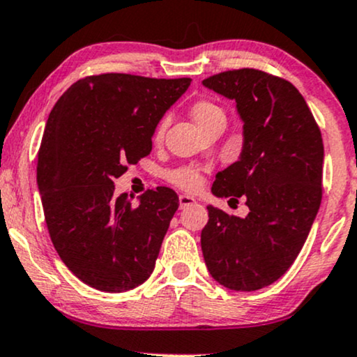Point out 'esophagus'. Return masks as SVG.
Returning a JSON list of instances; mask_svg holds the SVG:
<instances>
[{
    "mask_svg": "<svg viewBox=\"0 0 357 357\" xmlns=\"http://www.w3.org/2000/svg\"><path fill=\"white\" fill-rule=\"evenodd\" d=\"M178 204H180V208H187V206L195 205L197 202H195V199H193V197H190V195H180V197H178Z\"/></svg>",
    "mask_w": 357,
    "mask_h": 357,
    "instance_id": "1",
    "label": "esophagus"
}]
</instances>
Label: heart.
Listing matches in <instances>:
<instances>
[{
	"label": "heart",
	"mask_w": 357,
	"mask_h": 357,
	"mask_svg": "<svg viewBox=\"0 0 357 357\" xmlns=\"http://www.w3.org/2000/svg\"><path fill=\"white\" fill-rule=\"evenodd\" d=\"M192 119L195 121V124L200 127V129H205L206 126L212 124L215 121H225V112L218 107L217 104H213L212 100H197L193 102L190 107ZM165 130V122L162 121L160 124L157 126L155 134H153V139L160 140L162 135H164ZM167 182H170L172 185L182 188V190L193 192L197 190L202 185V174L193 167H178V169L169 170L165 174Z\"/></svg>",
	"instance_id": "b5f03b06"
}]
</instances>
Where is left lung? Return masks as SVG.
<instances>
[{
    "mask_svg": "<svg viewBox=\"0 0 357 357\" xmlns=\"http://www.w3.org/2000/svg\"><path fill=\"white\" fill-rule=\"evenodd\" d=\"M204 86L233 99L243 151L218 172L212 192L248 206L245 218L206 206L202 252L215 281L255 291L281 278L300 255L323 197L324 147L306 100L291 82L258 69H233Z\"/></svg>",
    "mask_w": 357,
    "mask_h": 357,
    "instance_id": "8db88e82",
    "label": "left lung"
}]
</instances>
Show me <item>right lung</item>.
<instances>
[{"label":"right lung","instance_id":"1","mask_svg":"<svg viewBox=\"0 0 357 357\" xmlns=\"http://www.w3.org/2000/svg\"><path fill=\"white\" fill-rule=\"evenodd\" d=\"M190 77L107 73L74 82L47 117L38 188L57 255L79 280L107 293L142 284L155 268L178 197L157 187L132 205L114 180L152 151V135Z\"/></svg>","mask_w":357,"mask_h":357}]
</instances>
